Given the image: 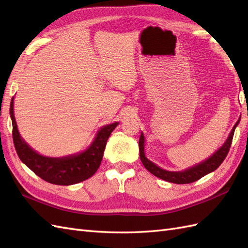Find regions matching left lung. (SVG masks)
Instances as JSON below:
<instances>
[{"mask_svg":"<svg viewBox=\"0 0 248 248\" xmlns=\"http://www.w3.org/2000/svg\"><path fill=\"white\" fill-rule=\"evenodd\" d=\"M238 123H239V121L235 124L234 127H232V129L229 136V139L227 140L226 142H224V145L218 150V151H217L213 156L210 157V158L207 159L206 161L200 163L199 166L188 169L187 170L168 171V170H161L160 168L155 166L153 162L147 159V157L145 156V153H144L145 139H144V134L142 133L140 134V138L139 140L140 160H141L142 164H144V167L150 172H151V174H153L157 178H160V179L164 180V181H168L170 183H176V184H187V183H192L194 181H198V180L201 179L202 177H204L207 174H209V172L215 170L223 162V160L226 159V157L230 151V148H231L232 141V137H234L235 128L238 125Z\"/></svg>","mask_w":248,"mask_h":248,"instance_id":"8db88e82","label":"left lung"}]
</instances>
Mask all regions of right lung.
I'll return each instance as SVG.
<instances>
[{
  "label": "right lung",
  "mask_w": 248,
  "mask_h": 248,
  "mask_svg": "<svg viewBox=\"0 0 248 248\" xmlns=\"http://www.w3.org/2000/svg\"><path fill=\"white\" fill-rule=\"evenodd\" d=\"M10 116L14 147L20 160L44 181L56 185L77 184L92 177L100 166L110 133L118 125V123H112L104 126L85 152L64 158H48L33 151L21 140L13 114V98L10 103Z\"/></svg>",
  "instance_id": "right-lung-1"
}]
</instances>
